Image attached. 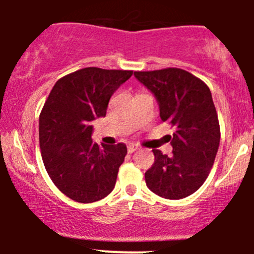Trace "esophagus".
I'll return each instance as SVG.
<instances>
[{"label":"esophagus","mask_w":254,"mask_h":254,"mask_svg":"<svg viewBox=\"0 0 254 254\" xmlns=\"http://www.w3.org/2000/svg\"><path fill=\"white\" fill-rule=\"evenodd\" d=\"M137 150H139V146H136V145H129V146H127V152H129V153L135 152V151H137Z\"/></svg>","instance_id":"34e87169"}]
</instances>
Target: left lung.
I'll return each mask as SVG.
<instances>
[{"label":"left lung","mask_w":254,"mask_h":254,"mask_svg":"<svg viewBox=\"0 0 254 254\" xmlns=\"http://www.w3.org/2000/svg\"><path fill=\"white\" fill-rule=\"evenodd\" d=\"M160 104V117L175 127L172 156L152 150L146 186L166 199H182L198 190L209 176L220 143V125L209 87L190 72L168 67L136 71Z\"/></svg>","instance_id":"1"}]
</instances>
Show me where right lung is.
Instances as JSON below:
<instances>
[{
	"mask_svg": "<svg viewBox=\"0 0 254 254\" xmlns=\"http://www.w3.org/2000/svg\"><path fill=\"white\" fill-rule=\"evenodd\" d=\"M131 75L81 68L59 79L45 101L39 117L43 162L53 183L72 200L94 203L114 189L127 146L92 142L91 122L106 117L112 94Z\"/></svg>",
	"mask_w": 254,
	"mask_h": 254,
	"instance_id": "add662e5",
	"label": "right lung"
}]
</instances>
